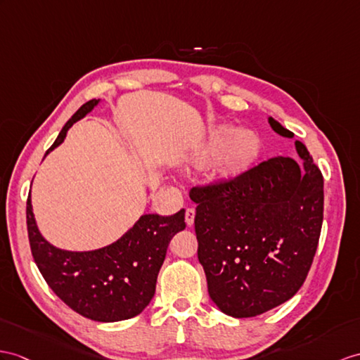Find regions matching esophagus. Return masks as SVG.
I'll list each match as a JSON object with an SVG mask.
<instances>
[{
  "label": "esophagus",
  "instance_id": "34e87169",
  "mask_svg": "<svg viewBox=\"0 0 360 360\" xmlns=\"http://www.w3.org/2000/svg\"><path fill=\"white\" fill-rule=\"evenodd\" d=\"M194 218H195V209L194 207H189L186 209V214H185V220L188 226L194 224Z\"/></svg>",
  "mask_w": 360,
  "mask_h": 360
}]
</instances>
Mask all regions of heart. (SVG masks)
Returning <instances> with one entry per match:
<instances>
[{
  "label": "heart",
  "instance_id": "obj_1",
  "mask_svg": "<svg viewBox=\"0 0 360 360\" xmlns=\"http://www.w3.org/2000/svg\"><path fill=\"white\" fill-rule=\"evenodd\" d=\"M262 150V140L257 131L235 129L229 125L217 127L209 133L205 146L195 154L200 168L217 163V177L223 183H232L248 174Z\"/></svg>",
  "mask_w": 360,
  "mask_h": 360
}]
</instances>
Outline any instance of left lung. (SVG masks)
I'll list each match as a JSON object with an SVG mask.
<instances>
[{"instance_id": "obj_1", "label": "left lung", "mask_w": 360, "mask_h": 360, "mask_svg": "<svg viewBox=\"0 0 360 360\" xmlns=\"http://www.w3.org/2000/svg\"><path fill=\"white\" fill-rule=\"evenodd\" d=\"M269 124L293 137L274 117ZM274 157L232 183L189 192L197 203L198 261L207 292L233 318H252L281 305L300 290L318 249L323 220V177L310 153Z\"/></svg>"}]
</instances>
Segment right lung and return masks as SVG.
<instances>
[{"label":"right lung","instance_id":"1","mask_svg":"<svg viewBox=\"0 0 360 360\" xmlns=\"http://www.w3.org/2000/svg\"><path fill=\"white\" fill-rule=\"evenodd\" d=\"M98 103L96 99L84 103L60 129L46 155L63 143L70 127ZM25 212L32 255L46 283L70 309L98 322L124 321L143 311L155 293L157 275L169 241L186 227L185 209L171 217L146 214L110 246L70 252L44 240L30 197Z\"/></svg>","mask_w":360,"mask_h":360}]
</instances>
